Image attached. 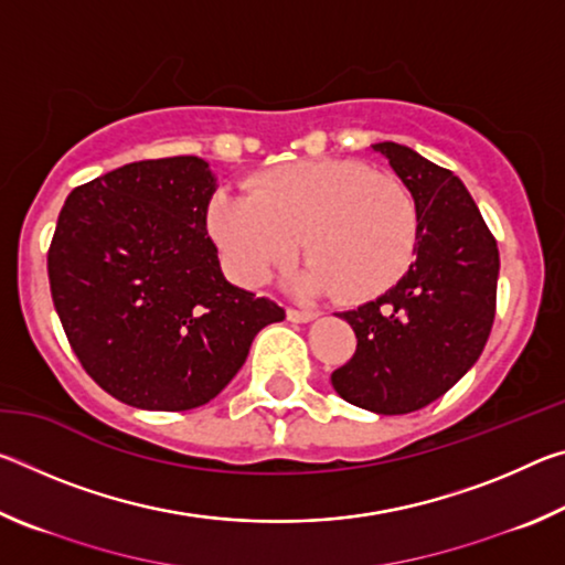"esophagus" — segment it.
<instances>
[{"label": "esophagus", "mask_w": 565, "mask_h": 565, "mask_svg": "<svg viewBox=\"0 0 565 565\" xmlns=\"http://www.w3.org/2000/svg\"><path fill=\"white\" fill-rule=\"evenodd\" d=\"M319 313L317 311H301V309H286V319L294 321V323H306V321H313Z\"/></svg>", "instance_id": "1"}]
</instances>
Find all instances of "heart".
Returning <instances> with one entry per match:
<instances>
[{"label":"heart","mask_w":565,"mask_h":565,"mask_svg":"<svg viewBox=\"0 0 565 565\" xmlns=\"http://www.w3.org/2000/svg\"><path fill=\"white\" fill-rule=\"evenodd\" d=\"M418 204L404 181L353 159H309L264 171L252 194L218 191L209 234L228 274L262 286L303 252L296 286L339 291L347 301L386 294L411 269L418 244Z\"/></svg>","instance_id":"heart-1"}]
</instances>
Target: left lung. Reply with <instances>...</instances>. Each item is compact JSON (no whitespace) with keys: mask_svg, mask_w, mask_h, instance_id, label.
<instances>
[{"mask_svg":"<svg viewBox=\"0 0 565 565\" xmlns=\"http://www.w3.org/2000/svg\"><path fill=\"white\" fill-rule=\"evenodd\" d=\"M418 204L416 256L404 279L353 311L356 353L331 374L337 394L381 416L441 398L481 356L495 317L499 246L454 171L396 141L371 145Z\"/></svg>","mask_w":565,"mask_h":565,"instance_id":"8db88e82","label":"left lung"}]
</instances>
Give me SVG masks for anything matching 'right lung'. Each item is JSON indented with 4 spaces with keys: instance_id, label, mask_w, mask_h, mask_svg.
<instances>
[{
    "instance_id": "add662e5",
    "label": "right lung",
    "mask_w": 565,
    "mask_h": 565,
    "mask_svg": "<svg viewBox=\"0 0 565 565\" xmlns=\"http://www.w3.org/2000/svg\"><path fill=\"white\" fill-rule=\"evenodd\" d=\"M216 177L204 159L124 164L76 186L46 256L76 359L121 404L189 411L222 394L271 299L228 284L206 234Z\"/></svg>"
}]
</instances>
